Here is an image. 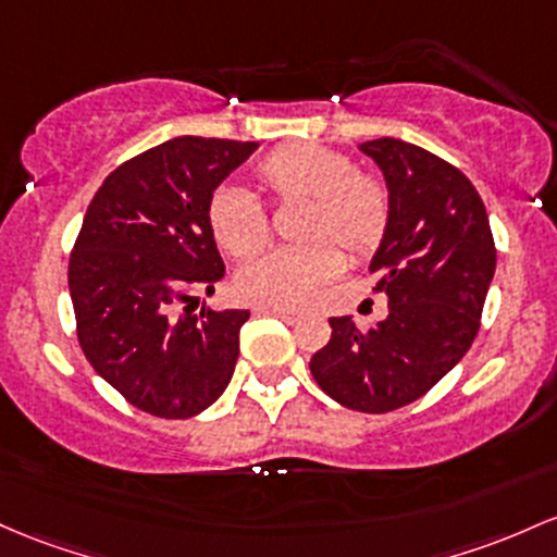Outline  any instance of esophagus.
<instances>
[{"label":"esophagus","instance_id":"esophagus-1","mask_svg":"<svg viewBox=\"0 0 557 557\" xmlns=\"http://www.w3.org/2000/svg\"><path fill=\"white\" fill-rule=\"evenodd\" d=\"M256 311H259V314H274V317H280V320H285V322H296L298 320V311L296 309H283V307H256Z\"/></svg>","mask_w":557,"mask_h":557}]
</instances>
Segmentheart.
<instances>
[{
	"instance_id": "obj_1",
	"label": "heart",
	"mask_w": 557,
	"mask_h": 557,
	"mask_svg": "<svg viewBox=\"0 0 557 557\" xmlns=\"http://www.w3.org/2000/svg\"><path fill=\"white\" fill-rule=\"evenodd\" d=\"M256 180L274 203H304L301 240L311 243L269 250L243 267L235 288L246 301L301 307L341 274L339 245L354 259H364L386 235L391 216L386 185L372 174L354 171L344 152L320 143L280 145L259 163ZM206 216L213 240L235 259H250L264 248L267 211L253 195L219 187L209 198Z\"/></svg>"
}]
</instances>
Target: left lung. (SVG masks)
Masks as SVG:
<instances>
[{
    "instance_id": "left-lung-1",
    "label": "left lung",
    "mask_w": 557,
    "mask_h": 557,
    "mask_svg": "<svg viewBox=\"0 0 557 557\" xmlns=\"http://www.w3.org/2000/svg\"><path fill=\"white\" fill-rule=\"evenodd\" d=\"M359 150L383 171L391 198L386 235L370 261L388 317L368 333L351 317H330L333 335L309 370L338 405L381 414L420 399L466 357L497 250L484 200L460 169L394 137Z\"/></svg>"
}]
</instances>
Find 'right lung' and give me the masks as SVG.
I'll list each match as a JSON object with an SVG mask.
<instances>
[{
    "instance_id": "add662e5",
    "label": "right lung",
    "mask_w": 557,
    "mask_h": 557,
    "mask_svg": "<svg viewBox=\"0 0 557 557\" xmlns=\"http://www.w3.org/2000/svg\"><path fill=\"white\" fill-rule=\"evenodd\" d=\"M259 145L174 137L121 163L91 198L69 264L84 357L129 405L185 420L230 386L246 309L193 314L224 261L209 230L213 189Z\"/></svg>"
}]
</instances>
